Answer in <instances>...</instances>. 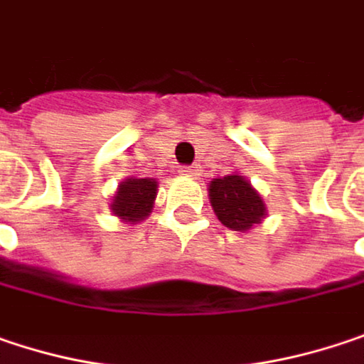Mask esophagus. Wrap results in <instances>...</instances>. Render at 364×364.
I'll list each match as a JSON object with an SVG mask.
<instances>
[{
	"mask_svg": "<svg viewBox=\"0 0 364 364\" xmlns=\"http://www.w3.org/2000/svg\"><path fill=\"white\" fill-rule=\"evenodd\" d=\"M182 173L191 176V178H198L200 176V168L198 166H186V168H182Z\"/></svg>",
	"mask_w": 364,
	"mask_h": 364,
	"instance_id": "1",
	"label": "esophagus"
}]
</instances>
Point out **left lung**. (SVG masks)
Instances as JSON below:
<instances>
[{"label":"left lung","instance_id":"1","mask_svg":"<svg viewBox=\"0 0 364 364\" xmlns=\"http://www.w3.org/2000/svg\"><path fill=\"white\" fill-rule=\"evenodd\" d=\"M209 198L218 220L234 232H247L267 215L261 195L238 173L213 178L209 184Z\"/></svg>","mask_w":364,"mask_h":364}]
</instances>
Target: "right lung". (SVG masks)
Listing matches in <instances>:
<instances>
[{"label": "right lung", "mask_w": 364, "mask_h": 364, "mask_svg": "<svg viewBox=\"0 0 364 364\" xmlns=\"http://www.w3.org/2000/svg\"><path fill=\"white\" fill-rule=\"evenodd\" d=\"M157 196V180L153 178H128L119 182L112 200V211L122 221L139 223L153 211Z\"/></svg>", "instance_id": "add662e5"}]
</instances>
